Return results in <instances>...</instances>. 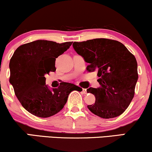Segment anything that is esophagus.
Listing matches in <instances>:
<instances>
[{"label":"esophagus","mask_w":152,"mask_h":152,"mask_svg":"<svg viewBox=\"0 0 152 152\" xmlns=\"http://www.w3.org/2000/svg\"><path fill=\"white\" fill-rule=\"evenodd\" d=\"M82 92H83V94H86V93H87V90L85 89V88H83Z\"/></svg>","instance_id":"esophagus-1"}]
</instances>
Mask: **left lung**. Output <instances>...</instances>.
<instances>
[{"label":"left lung","mask_w":152,"mask_h":152,"mask_svg":"<svg viewBox=\"0 0 152 152\" xmlns=\"http://www.w3.org/2000/svg\"><path fill=\"white\" fill-rule=\"evenodd\" d=\"M74 50L88 63V72H97L100 87L89 88L95 97L89 110L103 118L120 116L131 102L138 79L136 59L124 44L107 38L73 43Z\"/></svg>","instance_id":"left-lung-1"}]
</instances>
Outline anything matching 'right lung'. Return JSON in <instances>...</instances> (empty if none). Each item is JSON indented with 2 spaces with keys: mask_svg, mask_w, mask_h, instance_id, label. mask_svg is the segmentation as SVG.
<instances>
[{
  "mask_svg": "<svg viewBox=\"0 0 152 152\" xmlns=\"http://www.w3.org/2000/svg\"><path fill=\"white\" fill-rule=\"evenodd\" d=\"M72 42L37 40L20 45L10 61V83L22 107L34 116L47 118L61 111L73 90L82 88L61 83L57 88L45 84V75L55 72V60L66 51Z\"/></svg>",
  "mask_w": 152,
  "mask_h": 152,
  "instance_id": "1",
  "label": "right lung"
}]
</instances>
